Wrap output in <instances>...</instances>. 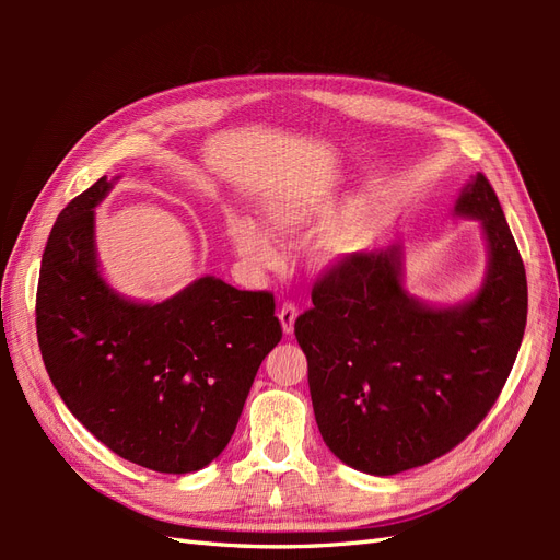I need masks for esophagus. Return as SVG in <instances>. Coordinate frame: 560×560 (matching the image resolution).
<instances>
[{"label":"esophagus","mask_w":560,"mask_h":560,"mask_svg":"<svg viewBox=\"0 0 560 560\" xmlns=\"http://www.w3.org/2000/svg\"><path fill=\"white\" fill-rule=\"evenodd\" d=\"M296 306L294 303H282V308L278 311V317H280V325H282V331L290 336L294 331V322H296Z\"/></svg>","instance_id":"esophagus-1"}]
</instances>
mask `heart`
Masks as SVG:
<instances>
[{
	"instance_id": "obj_1",
	"label": "heart",
	"mask_w": 560,
	"mask_h": 560,
	"mask_svg": "<svg viewBox=\"0 0 560 560\" xmlns=\"http://www.w3.org/2000/svg\"><path fill=\"white\" fill-rule=\"evenodd\" d=\"M346 222L343 214H315L303 206L292 202H280V206L268 208V226L273 229L282 241H301L313 233H325L338 229ZM226 235L235 254L252 270H278L282 266V254L276 243V236L257 219L241 212L226 214ZM364 247L362 235L350 231L346 235L329 241L327 247L319 252L322 266H341L350 261L354 254Z\"/></svg>"
}]
</instances>
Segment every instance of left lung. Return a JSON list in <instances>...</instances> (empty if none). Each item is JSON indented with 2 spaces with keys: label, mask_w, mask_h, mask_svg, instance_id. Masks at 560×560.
Masks as SVG:
<instances>
[{
  "label": "left lung",
  "mask_w": 560,
  "mask_h": 560,
  "mask_svg": "<svg viewBox=\"0 0 560 560\" xmlns=\"http://www.w3.org/2000/svg\"><path fill=\"white\" fill-rule=\"evenodd\" d=\"M453 214L477 219L488 249L469 299L436 306L413 296L404 249L393 245L334 266L294 325L322 439L338 460L374 477L460 444L495 404L523 341L525 268L481 173L463 186Z\"/></svg>",
  "instance_id": "1"
}]
</instances>
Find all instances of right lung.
Returning <instances> with one entry per match:
<instances>
[{"label":"right lung","mask_w":560,"mask_h":560,"mask_svg":"<svg viewBox=\"0 0 560 560\" xmlns=\"http://www.w3.org/2000/svg\"><path fill=\"white\" fill-rule=\"evenodd\" d=\"M100 177L50 229L37 287V338L72 416L124 460L165 474L210 465L238 425L254 376L282 329L268 292L202 276L147 303L116 292L95 245Z\"/></svg>","instance_id":"obj_1"}]
</instances>
